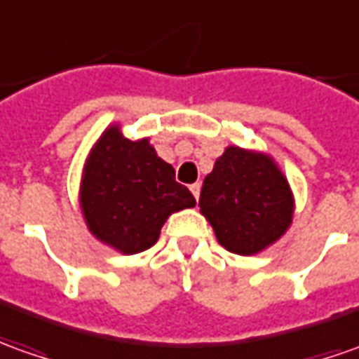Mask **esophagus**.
<instances>
[{
  "instance_id": "esophagus-1",
  "label": "esophagus",
  "mask_w": 359,
  "mask_h": 359,
  "mask_svg": "<svg viewBox=\"0 0 359 359\" xmlns=\"http://www.w3.org/2000/svg\"><path fill=\"white\" fill-rule=\"evenodd\" d=\"M189 189H191V194H194L195 199H199V194H201V184L189 185Z\"/></svg>"
}]
</instances>
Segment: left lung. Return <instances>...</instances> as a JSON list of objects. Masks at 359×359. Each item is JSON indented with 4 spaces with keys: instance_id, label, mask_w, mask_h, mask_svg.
<instances>
[{
    "instance_id": "obj_1",
    "label": "left lung",
    "mask_w": 359,
    "mask_h": 359,
    "mask_svg": "<svg viewBox=\"0 0 359 359\" xmlns=\"http://www.w3.org/2000/svg\"><path fill=\"white\" fill-rule=\"evenodd\" d=\"M199 207L221 246L252 256L287 231L293 195L269 156L229 147L205 177Z\"/></svg>"
}]
</instances>
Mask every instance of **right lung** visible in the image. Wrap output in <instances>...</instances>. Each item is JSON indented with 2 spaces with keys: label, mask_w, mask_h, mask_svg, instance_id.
I'll use <instances>...</instances> for the list:
<instances>
[{
  "label": "right lung",
  "mask_w": 359,
  "mask_h": 359,
  "mask_svg": "<svg viewBox=\"0 0 359 359\" xmlns=\"http://www.w3.org/2000/svg\"><path fill=\"white\" fill-rule=\"evenodd\" d=\"M80 203L93 236L123 254H138L154 246L165 219L194 207L195 197L147 138L128 140L111 127L91 148Z\"/></svg>",
  "instance_id": "1"
}]
</instances>
